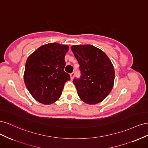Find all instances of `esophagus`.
Masks as SVG:
<instances>
[{
  "label": "esophagus",
  "instance_id": "obj_1",
  "mask_svg": "<svg viewBox=\"0 0 148 148\" xmlns=\"http://www.w3.org/2000/svg\"><path fill=\"white\" fill-rule=\"evenodd\" d=\"M74 76H75V73H74V72L71 73L70 74V78H71V79H73V77H74Z\"/></svg>",
  "mask_w": 148,
  "mask_h": 148
}]
</instances>
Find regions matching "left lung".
Returning a JSON list of instances; mask_svg holds the SVG:
<instances>
[{
  "label": "left lung",
  "mask_w": 148,
  "mask_h": 148,
  "mask_svg": "<svg viewBox=\"0 0 148 148\" xmlns=\"http://www.w3.org/2000/svg\"><path fill=\"white\" fill-rule=\"evenodd\" d=\"M79 65L81 77L73 84L78 96L88 104L101 102L112 89L115 71L106 53L91 45H74L71 47Z\"/></svg>",
  "instance_id": "left-lung-1"
}]
</instances>
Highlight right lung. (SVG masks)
<instances>
[{"label":"right lung","mask_w":148,"mask_h":148,"mask_svg":"<svg viewBox=\"0 0 148 148\" xmlns=\"http://www.w3.org/2000/svg\"><path fill=\"white\" fill-rule=\"evenodd\" d=\"M69 49L67 45L49 43L39 47L26 60L25 83L31 96L40 103H54L60 97L65 82L70 79L64 71Z\"/></svg>","instance_id":"add662e5"}]
</instances>
